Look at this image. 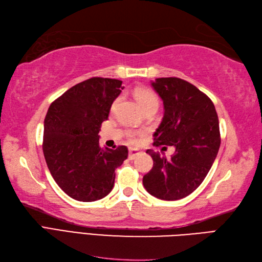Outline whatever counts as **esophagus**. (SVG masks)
Returning <instances> with one entry per match:
<instances>
[{
  "label": "esophagus",
  "instance_id": "obj_1",
  "mask_svg": "<svg viewBox=\"0 0 262 262\" xmlns=\"http://www.w3.org/2000/svg\"><path fill=\"white\" fill-rule=\"evenodd\" d=\"M140 155V151L136 149H130L129 150V159L130 160H135V159Z\"/></svg>",
  "mask_w": 262,
  "mask_h": 262
}]
</instances>
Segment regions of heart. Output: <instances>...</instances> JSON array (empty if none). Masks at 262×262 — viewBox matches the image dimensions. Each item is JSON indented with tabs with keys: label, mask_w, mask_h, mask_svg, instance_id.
Wrapping results in <instances>:
<instances>
[{
	"label": "heart",
	"mask_w": 262,
	"mask_h": 262,
	"mask_svg": "<svg viewBox=\"0 0 262 262\" xmlns=\"http://www.w3.org/2000/svg\"><path fill=\"white\" fill-rule=\"evenodd\" d=\"M133 94L138 101V103L140 104V106L142 107V110H149V109H158L159 107V98L158 95L149 90V89H144V88H137L133 91ZM119 99H117L114 101L113 105H116L118 103ZM130 141L131 142H136V136L133 133H130Z\"/></svg>",
	"instance_id": "heart-1"
}]
</instances>
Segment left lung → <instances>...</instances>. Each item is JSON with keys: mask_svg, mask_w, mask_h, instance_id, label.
I'll use <instances>...</instances> for the list:
<instances>
[{"mask_svg": "<svg viewBox=\"0 0 262 262\" xmlns=\"http://www.w3.org/2000/svg\"><path fill=\"white\" fill-rule=\"evenodd\" d=\"M151 85L164 106L153 145H173L176 152L167 159L146 150L153 167L142 182L158 199L179 200L200 186L218 155L221 142L218 114L205 93L182 79L159 78Z\"/></svg>", "mask_w": 262, "mask_h": 262, "instance_id": "8db88e82", "label": "left lung"}]
</instances>
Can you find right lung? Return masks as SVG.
Here are the masks:
<instances>
[{
	"label": "right lung",
	"mask_w": 262,
	"mask_h": 262,
	"mask_svg": "<svg viewBox=\"0 0 262 262\" xmlns=\"http://www.w3.org/2000/svg\"><path fill=\"white\" fill-rule=\"evenodd\" d=\"M122 81L91 78L51 103L44 119L43 153L54 181L72 199L91 202L111 192L116 169L127 148L102 149L99 131L107 120Z\"/></svg>",
	"instance_id": "right-lung-1"
}]
</instances>
